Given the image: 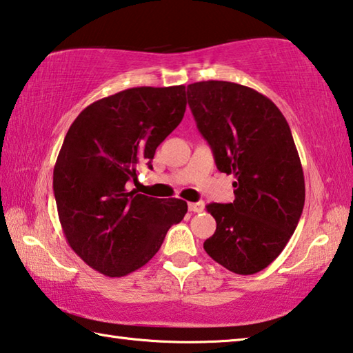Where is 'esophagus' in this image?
I'll use <instances>...</instances> for the list:
<instances>
[{"label": "esophagus", "instance_id": "1", "mask_svg": "<svg viewBox=\"0 0 353 353\" xmlns=\"http://www.w3.org/2000/svg\"><path fill=\"white\" fill-rule=\"evenodd\" d=\"M188 210L193 213H201V212H204V204H202V202H190Z\"/></svg>", "mask_w": 353, "mask_h": 353}]
</instances>
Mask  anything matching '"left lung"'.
<instances>
[{
	"label": "left lung",
	"instance_id": "1",
	"mask_svg": "<svg viewBox=\"0 0 353 353\" xmlns=\"http://www.w3.org/2000/svg\"><path fill=\"white\" fill-rule=\"evenodd\" d=\"M187 94L218 170L235 176V201L207 205L216 230L205 252L235 274L260 272L285 249L305 202L291 129L270 98L240 83L194 82Z\"/></svg>",
	"mask_w": 353,
	"mask_h": 353
}]
</instances>
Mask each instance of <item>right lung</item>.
<instances>
[{
  "label": "right lung",
  "mask_w": 353,
  "mask_h": 353,
  "mask_svg": "<svg viewBox=\"0 0 353 353\" xmlns=\"http://www.w3.org/2000/svg\"><path fill=\"white\" fill-rule=\"evenodd\" d=\"M185 85L134 87L94 101L71 124L52 176L59 221L70 248L107 277L134 272L181 223L182 199L130 191L137 163L182 121Z\"/></svg>",
  "instance_id": "add662e5"
}]
</instances>
